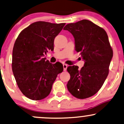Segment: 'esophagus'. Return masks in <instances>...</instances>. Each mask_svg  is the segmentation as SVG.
I'll return each instance as SVG.
<instances>
[{
    "label": "esophagus",
    "mask_w": 124,
    "mask_h": 124,
    "mask_svg": "<svg viewBox=\"0 0 124 124\" xmlns=\"http://www.w3.org/2000/svg\"><path fill=\"white\" fill-rule=\"evenodd\" d=\"M63 70L66 71L67 69V68H68V65H67L66 64H63Z\"/></svg>",
    "instance_id": "esophagus-1"
}]
</instances>
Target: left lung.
Instances as JSON below:
<instances>
[{"label":"left lung","instance_id":"obj_1","mask_svg":"<svg viewBox=\"0 0 124 124\" xmlns=\"http://www.w3.org/2000/svg\"><path fill=\"white\" fill-rule=\"evenodd\" d=\"M64 30L72 34L75 50L84 61V66H68L69 91L78 99H85L99 91L106 79L113 55L107 33L87 19L67 24Z\"/></svg>","mask_w":124,"mask_h":124}]
</instances>
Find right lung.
<instances>
[{"instance_id":"obj_1","label":"right lung","mask_w":124,"mask_h":124,"mask_svg":"<svg viewBox=\"0 0 124 124\" xmlns=\"http://www.w3.org/2000/svg\"><path fill=\"white\" fill-rule=\"evenodd\" d=\"M65 23L34 22L21 32L14 43L12 70L18 86L30 99L39 101L50 94L62 63H50L44 58L54 50V39Z\"/></svg>"}]
</instances>
